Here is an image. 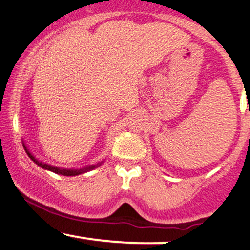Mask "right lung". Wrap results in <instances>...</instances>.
<instances>
[{
    "instance_id": "obj_1",
    "label": "right lung",
    "mask_w": 250,
    "mask_h": 250,
    "mask_svg": "<svg viewBox=\"0 0 250 250\" xmlns=\"http://www.w3.org/2000/svg\"><path fill=\"white\" fill-rule=\"evenodd\" d=\"M25 147V146H24ZM25 151H27L28 156L30 157L31 160H33L34 162L36 163L37 166H40V167L43 168V169H47V170H50L53 171V173L55 174H61L63 176H75V175H80V174H83L85 173V171H89L91 170V169H95L96 167H99L101 163H97V165H93V166H88V167L85 168H82V169H61V168H57V167H54V166H50V165H47V163H43L41 161H39V160H36L35 157L31 155L29 151L27 150V148H25Z\"/></svg>"
}]
</instances>
